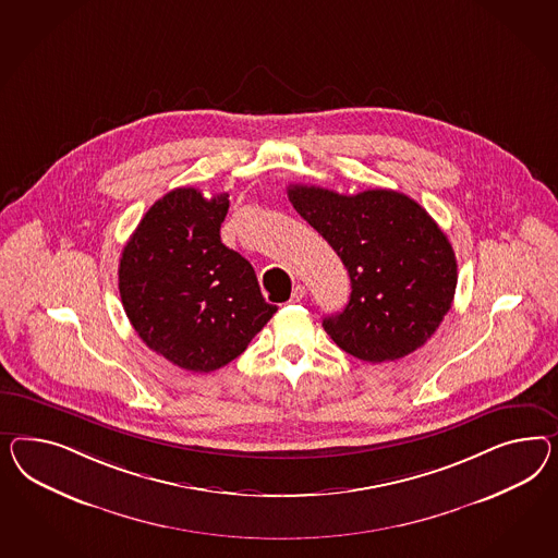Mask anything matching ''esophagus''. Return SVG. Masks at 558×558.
I'll return each instance as SVG.
<instances>
[{
	"instance_id": "obj_1",
	"label": "esophagus",
	"mask_w": 558,
	"mask_h": 558,
	"mask_svg": "<svg viewBox=\"0 0 558 558\" xmlns=\"http://www.w3.org/2000/svg\"><path fill=\"white\" fill-rule=\"evenodd\" d=\"M304 294H306V288L302 287V284H296V287L292 288V294H290V301L288 302H301L304 299Z\"/></svg>"
}]
</instances>
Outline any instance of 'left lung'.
Segmentation results:
<instances>
[{"label":"left lung","mask_w":558,"mask_h":558,"mask_svg":"<svg viewBox=\"0 0 558 558\" xmlns=\"http://www.w3.org/2000/svg\"><path fill=\"white\" fill-rule=\"evenodd\" d=\"M288 198L349 271L345 308L323 318L332 341L369 363L393 362L424 345L457 288L454 252L437 221L388 189L339 195L290 184Z\"/></svg>","instance_id":"1"}]
</instances>
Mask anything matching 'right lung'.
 <instances>
[{
  "instance_id": "right-lung-1",
  "label": "right lung",
  "mask_w": 558,
  "mask_h": 558,
  "mask_svg": "<svg viewBox=\"0 0 558 558\" xmlns=\"http://www.w3.org/2000/svg\"><path fill=\"white\" fill-rule=\"evenodd\" d=\"M227 209V193H166L125 243L118 270L140 339L198 374L233 362L278 311L264 301L252 264L221 241Z\"/></svg>"
}]
</instances>
